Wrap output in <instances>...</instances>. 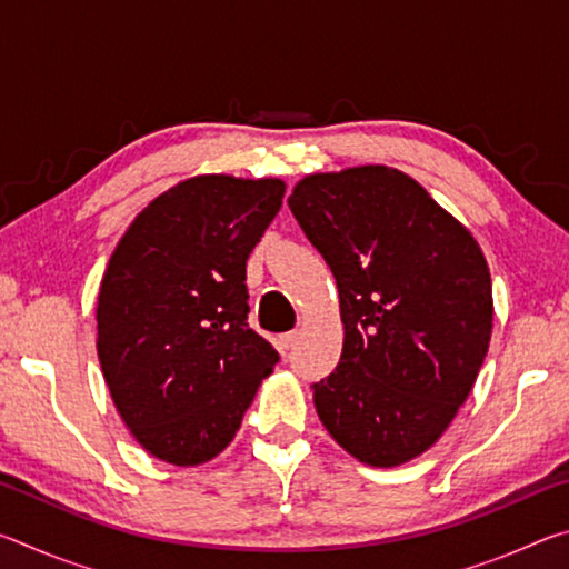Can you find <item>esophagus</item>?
<instances>
[{
    "label": "esophagus",
    "mask_w": 569,
    "mask_h": 569,
    "mask_svg": "<svg viewBox=\"0 0 569 569\" xmlns=\"http://www.w3.org/2000/svg\"><path fill=\"white\" fill-rule=\"evenodd\" d=\"M298 341V333L296 331H288V333H281L278 336V351L281 353H286V351H291L293 349V343Z\"/></svg>",
    "instance_id": "1"
}]
</instances>
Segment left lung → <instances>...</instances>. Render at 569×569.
Segmentation results:
<instances>
[{
  "mask_svg": "<svg viewBox=\"0 0 569 569\" xmlns=\"http://www.w3.org/2000/svg\"><path fill=\"white\" fill-rule=\"evenodd\" d=\"M329 263L341 361L313 383L329 435L363 465L399 467L445 435L492 339V278L469 230L407 172L306 176L288 198Z\"/></svg>",
  "mask_w": 569,
  "mask_h": 569,
  "instance_id": "8db88e82",
  "label": "left lung"
}]
</instances>
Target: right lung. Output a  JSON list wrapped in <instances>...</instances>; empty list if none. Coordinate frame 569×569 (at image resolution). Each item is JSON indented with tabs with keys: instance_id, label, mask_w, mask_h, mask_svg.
<instances>
[{
	"instance_id": "add662e5",
	"label": "right lung",
	"mask_w": 569,
	"mask_h": 569,
	"mask_svg": "<svg viewBox=\"0 0 569 569\" xmlns=\"http://www.w3.org/2000/svg\"><path fill=\"white\" fill-rule=\"evenodd\" d=\"M286 182L198 176L124 230L102 276L98 356L124 427L176 467L218 457L278 351L248 326L246 261Z\"/></svg>"
}]
</instances>
